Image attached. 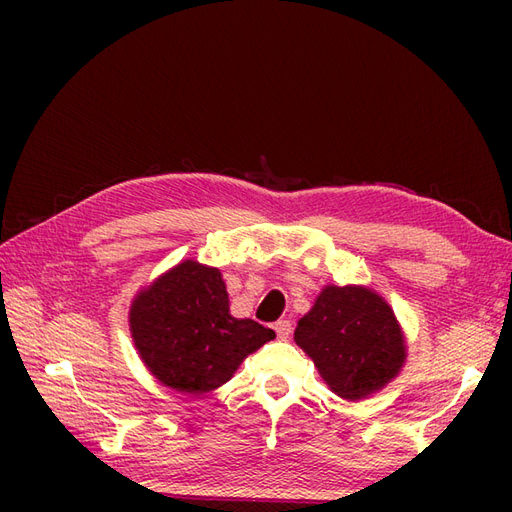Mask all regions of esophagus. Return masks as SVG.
Segmentation results:
<instances>
[{
  "instance_id": "esophagus-1",
  "label": "esophagus",
  "mask_w": 512,
  "mask_h": 512,
  "mask_svg": "<svg viewBox=\"0 0 512 512\" xmlns=\"http://www.w3.org/2000/svg\"><path fill=\"white\" fill-rule=\"evenodd\" d=\"M273 329H275L277 337L286 339V337H290V333H292V322H290V320H277Z\"/></svg>"
}]
</instances>
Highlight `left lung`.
I'll use <instances>...</instances> for the list:
<instances>
[{
	"instance_id": "8db88e82",
	"label": "left lung",
	"mask_w": 512,
	"mask_h": 512,
	"mask_svg": "<svg viewBox=\"0 0 512 512\" xmlns=\"http://www.w3.org/2000/svg\"><path fill=\"white\" fill-rule=\"evenodd\" d=\"M294 342L312 356L329 389L350 401L389 384L406 361V342L391 305L363 286L322 288L299 320Z\"/></svg>"
}]
</instances>
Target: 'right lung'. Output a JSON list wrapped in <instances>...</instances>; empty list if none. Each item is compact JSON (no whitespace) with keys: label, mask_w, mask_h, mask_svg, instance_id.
Returning a JSON list of instances; mask_svg holds the SVG:
<instances>
[{"label":"right lung","mask_w":512,"mask_h":512,"mask_svg":"<svg viewBox=\"0 0 512 512\" xmlns=\"http://www.w3.org/2000/svg\"><path fill=\"white\" fill-rule=\"evenodd\" d=\"M130 331L151 374L185 395L218 389L275 337L256 320L230 316L222 273L196 260L179 262L136 294Z\"/></svg>","instance_id":"obj_1"}]
</instances>
